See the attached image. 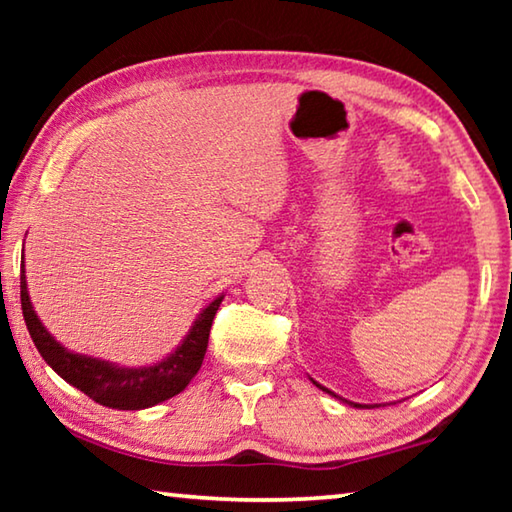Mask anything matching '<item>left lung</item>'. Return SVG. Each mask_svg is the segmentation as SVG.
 <instances>
[{
	"label": "left lung",
	"mask_w": 512,
	"mask_h": 512,
	"mask_svg": "<svg viewBox=\"0 0 512 512\" xmlns=\"http://www.w3.org/2000/svg\"><path fill=\"white\" fill-rule=\"evenodd\" d=\"M311 381H314V379H311ZM314 384H316V381H314ZM318 388H323V386H320V384H316ZM323 391L325 393H329V395H332V397H339V395H334L332 391H327V388H323ZM339 400H343V397H339ZM345 404H350V406H354V409H368V404H357V402H348V400H343ZM377 406V404H375Z\"/></svg>",
	"instance_id": "1"
}]
</instances>
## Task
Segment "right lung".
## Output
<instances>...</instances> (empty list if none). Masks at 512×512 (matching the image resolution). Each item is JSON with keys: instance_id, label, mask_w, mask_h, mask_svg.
Masks as SVG:
<instances>
[{"instance_id": "add662e5", "label": "right lung", "mask_w": 512, "mask_h": 512, "mask_svg": "<svg viewBox=\"0 0 512 512\" xmlns=\"http://www.w3.org/2000/svg\"><path fill=\"white\" fill-rule=\"evenodd\" d=\"M24 255H22V271H20V300L24 323L36 343L38 352L42 354L51 370L58 372L67 384L79 388L94 402H99L108 409L119 411H140L149 406L160 404L169 397L183 393L189 381L201 370V363L207 350V339H210L212 320L216 316L223 296L214 298L189 327L185 339L173 350L169 357L153 363V366L126 368L119 363L103 361L88 354H79L67 350L60 345L54 336L47 332V327L40 323L36 311H33L27 275H24Z\"/></svg>"}]
</instances>
